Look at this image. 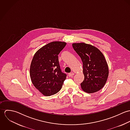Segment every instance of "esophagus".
<instances>
[{
  "mask_svg": "<svg viewBox=\"0 0 130 130\" xmlns=\"http://www.w3.org/2000/svg\"><path fill=\"white\" fill-rule=\"evenodd\" d=\"M74 73H69V76L70 77H72L73 76H74Z\"/></svg>",
  "mask_w": 130,
  "mask_h": 130,
  "instance_id": "34e87169",
  "label": "esophagus"
}]
</instances>
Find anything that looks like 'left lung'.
I'll list each match as a JSON object with an SVG mask.
<instances>
[{
    "mask_svg": "<svg viewBox=\"0 0 130 130\" xmlns=\"http://www.w3.org/2000/svg\"><path fill=\"white\" fill-rule=\"evenodd\" d=\"M73 47L83 63L84 80L82 89L87 93H94L102 89L109 76V68L102 53L96 47L85 42L74 43Z\"/></svg>",
    "mask_w": 130,
    "mask_h": 130,
    "instance_id": "left-lung-1",
    "label": "left lung"
}]
</instances>
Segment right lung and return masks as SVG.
I'll list each match as a JSON object with an SVG mask.
<instances>
[{"instance_id":"1","label":"right lung","mask_w":130,"mask_h":130,"mask_svg":"<svg viewBox=\"0 0 130 130\" xmlns=\"http://www.w3.org/2000/svg\"><path fill=\"white\" fill-rule=\"evenodd\" d=\"M67 43L51 42L36 53L30 67L32 83L40 93L45 96L55 94L61 89L67 74L61 72L58 55Z\"/></svg>"}]
</instances>
